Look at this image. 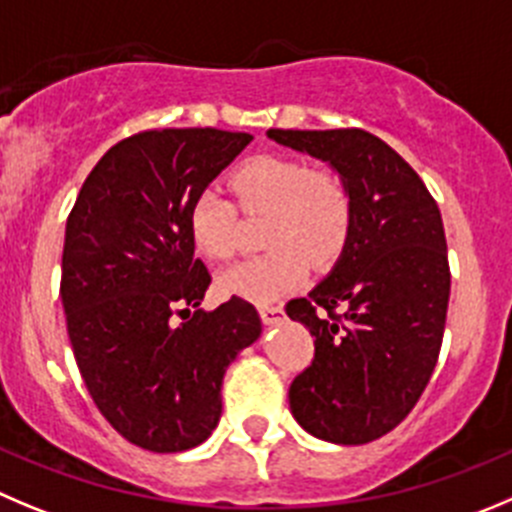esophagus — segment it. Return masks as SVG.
Masks as SVG:
<instances>
[{
	"label": "esophagus",
	"instance_id": "esophagus-1",
	"mask_svg": "<svg viewBox=\"0 0 512 512\" xmlns=\"http://www.w3.org/2000/svg\"><path fill=\"white\" fill-rule=\"evenodd\" d=\"M257 310H260L262 323H267V326H272V323H280L285 315L283 305H278V303H265V305H260Z\"/></svg>",
	"mask_w": 512,
	"mask_h": 512
}]
</instances>
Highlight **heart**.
<instances>
[{
	"instance_id": "1",
	"label": "heart",
	"mask_w": 512,
	"mask_h": 512,
	"mask_svg": "<svg viewBox=\"0 0 512 512\" xmlns=\"http://www.w3.org/2000/svg\"><path fill=\"white\" fill-rule=\"evenodd\" d=\"M229 186L242 212L267 217L262 240L270 250L224 272V293L255 303L278 300L303 283L308 265H333L351 240L356 202L341 171L262 154L237 166ZM237 207L214 189L199 191L191 202V242L209 260H232L240 250Z\"/></svg>"
}]
</instances>
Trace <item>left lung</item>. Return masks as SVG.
Returning <instances> with one entry per match:
<instances>
[{
	"label": "left lung",
	"mask_w": 512,
	"mask_h": 512,
	"mask_svg": "<svg viewBox=\"0 0 512 512\" xmlns=\"http://www.w3.org/2000/svg\"><path fill=\"white\" fill-rule=\"evenodd\" d=\"M267 138L328 161L356 202L331 275L285 305L315 336L290 409L318 439L374 442L404 422L437 366L450 303L442 214L417 171L374 133L270 128Z\"/></svg>",
	"instance_id": "obj_1"
}]
</instances>
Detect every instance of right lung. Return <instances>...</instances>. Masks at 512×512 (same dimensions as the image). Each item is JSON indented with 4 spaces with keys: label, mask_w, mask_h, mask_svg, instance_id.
<instances>
[{
    "label": "right lung",
    "mask_w": 512,
    "mask_h": 512,
    "mask_svg": "<svg viewBox=\"0 0 512 512\" xmlns=\"http://www.w3.org/2000/svg\"><path fill=\"white\" fill-rule=\"evenodd\" d=\"M252 141L217 128H154L95 164L65 227L60 295L80 376L108 424L151 452L202 444L222 379L257 341L260 315L232 298L202 310L212 275L189 207Z\"/></svg>",
    "instance_id": "obj_1"
}]
</instances>
